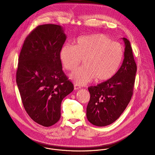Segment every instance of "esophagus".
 <instances>
[{
	"instance_id": "1",
	"label": "esophagus",
	"mask_w": 155,
	"mask_h": 155,
	"mask_svg": "<svg viewBox=\"0 0 155 155\" xmlns=\"http://www.w3.org/2000/svg\"><path fill=\"white\" fill-rule=\"evenodd\" d=\"M79 88H80V86H79L77 84L74 85V90H78V89H79Z\"/></svg>"
}]
</instances>
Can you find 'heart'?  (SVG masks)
<instances>
[{
  "instance_id": "heart-1",
  "label": "heart",
  "mask_w": 155,
  "mask_h": 155,
  "mask_svg": "<svg viewBox=\"0 0 155 155\" xmlns=\"http://www.w3.org/2000/svg\"><path fill=\"white\" fill-rule=\"evenodd\" d=\"M124 54L121 44L103 34L79 37L74 45H64L59 59L64 68L75 71L83 60L84 67L72 75L78 84H86L94 78L97 82L111 79L118 71Z\"/></svg>"
}]
</instances>
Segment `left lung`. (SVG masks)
<instances>
[{"mask_svg": "<svg viewBox=\"0 0 155 155\" xmlns=\"http://www.w3.org/2000/svg\"><path fill=\"white\" fill-rule=\"evenodd\" d=\"M125 43L124 58L117 73L97 86L88 87L90 100L86 117L91 124L105 126L115 121L124 111L133 94L137 65L129 41Z\"/></svg>", "mask_w": 155, "mask_h": 155, "instance_id": "obj_1", "label": "left lung"}]
</instances>
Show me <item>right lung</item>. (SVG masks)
<instances>
[{
    "label": "right lung",
    "instance_id": "right-lung-1",
    "mask_svg": "<svg viewBox=\"0 0 155 155\" xmlns=\"http://www.w3.org/2000/svg\"><path fill=\"white\" fill-rule=\"evenodd\" d=\"M65 39L60 26H38L26 37L18 59L16 80L24 108L45 127L59 120L62 101L74 90L59 59Z\"/></svg>",
    "mask_w": 155,
    "mask_h": 155
}]
</instances>
